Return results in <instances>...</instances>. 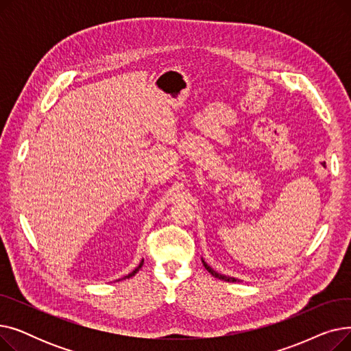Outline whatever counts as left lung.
<instances>
[{"mask_svg": "<svg viewBox=\"0 0 351 351\" xmlns=\"http://www.w3.org/2000/svg\"><path fill=\"white\" fill-rule=\"evenodd\" d=\"M202 263H204V266H205V269L213 276V278H216V279H220V280H225V282H239L236 278H230V276H225V274H222V273H217L216 270H213L205 261H204V257H202Z\"/></svg>", "mask_w": 351, "mask_h": 351, "instance_id": "8db88e82", "label": "left lung"}]
</instances>
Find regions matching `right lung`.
Segmentation results:
<instances>
[{"instance_id": "add662e5", "label": "right lung", "mask_w": 351, "mask_h": 351, "mask_svg": "<svg viewBox=\"0 0 351 351\" xmlns=\"http://www.w3.org/2000/svg\"><path fill=\"white\" fill-rule=\"evenodd\" d=\"M142 265H143V259L141 261V263H139V266L134 270V271H131V273H129V274H126V276H123V278L122 279H129V278H132V276H135L138 271H139V269L142 267ZM122 279H119V280H122Z\"/></svg>"}]
</instances>
